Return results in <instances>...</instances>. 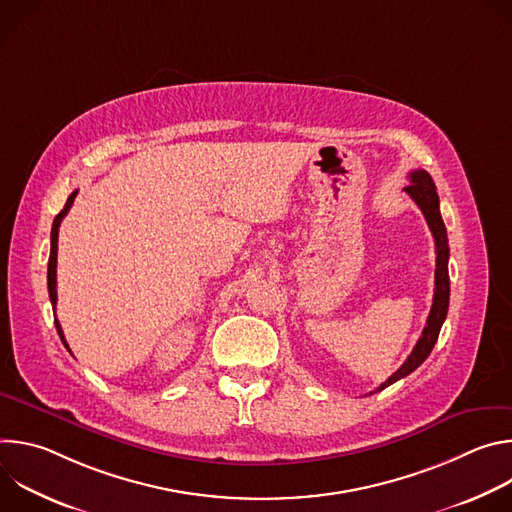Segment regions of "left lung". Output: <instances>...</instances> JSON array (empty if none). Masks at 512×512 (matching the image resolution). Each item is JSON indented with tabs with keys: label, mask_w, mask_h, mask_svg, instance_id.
I'll return each mask as SVG.
<instances>
[{
	"label": "left lung",
	"mask_w": 512,
	"mask_h": 512,
	"mask_svg": "<svg viewBox=\"0 0 512 512\" xmlns=\"http://www.w3.org/2000/svg\"><path fill=\"white\" fill-rule=\"evenodd\" d=\"M409 186L403 190L413 198V202L421 208L425 221L429 225V231L435 241V289H433V304L425 322V328L407 356V360L401 364V369L395 371L381 387H377L373 393L383 391L385 387L393 385L395 381L407 377L413 373L419 364L429 356L433 350L437 336H440L442 324L448 316V306H450V275H448V259H450V247H448V233L446 225L442 221V212H440V196L435 192V184L431 176L425 170H413L409 174ZM371 393V395H373Z\"/></svg>",
	"instance_id": "obj_1"
}]
</instances>
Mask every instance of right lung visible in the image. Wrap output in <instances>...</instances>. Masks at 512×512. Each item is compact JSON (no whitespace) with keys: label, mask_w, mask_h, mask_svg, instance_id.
<instances>
[{"label":"right lung","mask_w":512,"mask_h":512,"mask_svg":"<svg viewBox=\"0 0 512 512\" xmlns=\"http://www.w3.org/2000/svg\"><path fill=\"white\" fill-rule=\"evenodd\" d=\"M77 194H79V190H75V192H72V194L68 196V200H66L64 208L56 214L54 223H52V233H50V259H48V294H50L52 310L56 308V300H58V296H56V253H58V229H60L62 218H64V216H66V212L70 210L72 202H75ZM54 324H56V330H58V336H60L62 344L68 348V344H66V340H64V334H62V328H60V322H58V320H54ZM68 350H70V348H68Z\"/></svg>","instance_id":"add662e5"}]
</instances>
